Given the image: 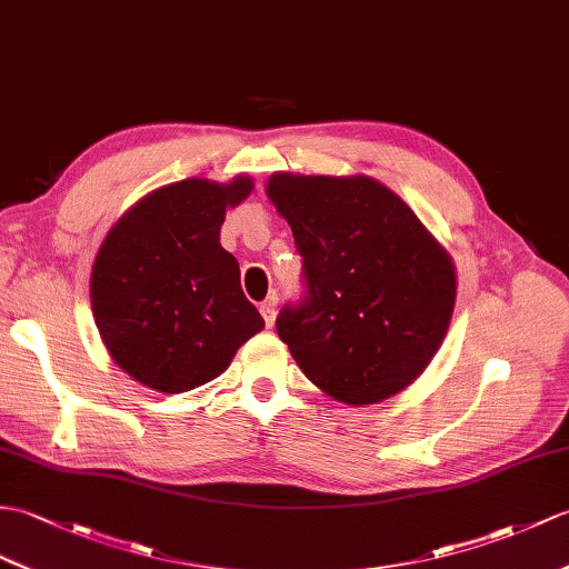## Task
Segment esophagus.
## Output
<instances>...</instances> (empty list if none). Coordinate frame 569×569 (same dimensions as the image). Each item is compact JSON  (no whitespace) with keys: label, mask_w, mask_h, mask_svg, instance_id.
Instances as JSON below:
<instances>
[{"label":"esophagus","mask_w":569,"mask_h":569,"mask_svg":"<svg viewBox=\"0 0 569 569\" xmlns=\"http://www.w3.org/2000/svg\"><path fill=\"white\" fill-rule=\"evenodd\" d=\"M259 312H261V317H263V322H267V327H271L273 320H276V300H273V298L263 300L261 306H259Z\"/></svg>","instance_id":"34e87169"}]
</instances>
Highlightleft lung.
<instances>
[{
	"label": "left lung",
	"instance_id": "8db88e82",
	"mask_svg": "<svg viewBox=\"0 0 569 569\" xmlns=\"http://www.w3.org/2000/svg\"><path fill=\"white\" fill-rule=\"evenodd\" d=\"M267 196L293 230L306 267V302L286 306L276 320L300 371L353 407L412 386L451 325V254L371 177L276 171Z\"/></svg>",
	"mask_w": 569,
	"mask_h": 569
}]
</instances>
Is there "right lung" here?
<instances>
[{"label":"right lung","instance_id":"right-lung-1","mask_svg":"<svg viewBox=\"0 0 569 569\" xmlns=\"http://www.w3.org/2000/svg\"><path fill=\"white\" fill-rule=\"evenodd\" d=\"M252 189L247 174L167 183L106 232L91 267V312L106 351L144 388L203 386L263 329L240 263L220 244L224 210Z\"/></svg>","mask_w":569,"mask_h":569}]
</instances>
